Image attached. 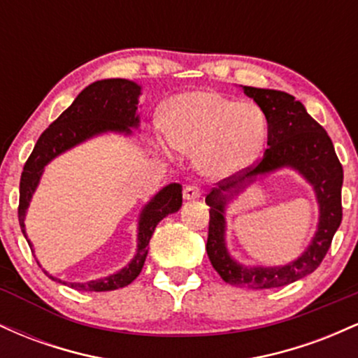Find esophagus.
Segmentation results:
<instances>
[{
	"label": "esophagus",
	"instance_id": "34e87169",
	"mask_svg": "<svg viewBox=\"0 0 358 358\" xmlns=\"http://www.w3.org/2000/svg\"><path fill=\"white\" fill-rule=\"evenodd\" d=\"M202 196V190H200L199 187H195V185H187V187L183 188V199L185 200H196Z\"/></svg>",
	"mask_w": 358,
	"mask_h": 358
}]
</instances>
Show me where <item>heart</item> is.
I'll list each match as a JSON object with an SVG mask.
<instances>
[{
  "instance_id": "heart-1",
  "label": "heart",
  "mask_w": 358,
  "mask_h": 358,
  "mask_svg": "<svg viewBox=\"0 0 358 358\" xmlns=\"http://www.w3.org/2000/svg\"><path fill=\"white\" fill-rule=\"evenodd\" d=\"M163 131L175 150L195 156L200 173L219 180L239 173L257 158L268 124L254 102H234L215 90L199 89L168 102Z\"/></svg>"
}]
</instances>
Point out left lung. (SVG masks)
<instances>
[{"label": "left lung", "instance_id": "obj_1", "mask_svg": "<svg viewBox=\"0 0 358 358\" xmlns=\"http://www.w3.org/2000/svg\"><path fill=\"white\" fill-rule=\"evenodd\" d=\"M244 94L261 108L268 121V150L256 166L244 175L217 183L205 202L210 207L207 254L213 269L225 282L239 287L269 289L308 276L322 264L342 222L343 168L336 158L327 131L289 94L274 89L241 85ZM291 167L312 185L320 217L315 236L302 256L285 266H244L228 252L224 210L232 198L257 178Z\"/></svg>", "mask_w": 358, "mask_h": 358}]
</instances>
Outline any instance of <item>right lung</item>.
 I'll return each instance as SVG.
<instances>
[{"label": "right lung", "mask_w": 358, "mask_h": 358, "mask_svg": "<svg viewBox=\"0 0 358 358\" xmlns=\"http://www.w3.org/2000/svg\"><path fill=\"white\" fill-rule=\"evenodd\" d=\"M139 96H141V85H138L133 80H97L82 90L76 97V101L43 131L34 151H31L30 158L24 163L22 180H20L18 220L24 239L28 241L24 217H27L31 196L38 187L45 166L65 151L82 145L87 139L101 136V134L117 133L131 136L133 129L139 127ZM180 207H182V185L180 183H170L163 187L143 207L138 219L136 254L127 262V266L119 269L117 273L109 274L106 278L92 279L87 282H67L52 276L47 271H45V274L53 281L79 291H113L131 285L145 266L148 244H150L158 222L170 213L178 212ZM28 245L34 250L30 241H28Z\"/></svg>", "instance_id": "obj_1"}]
</instances>
